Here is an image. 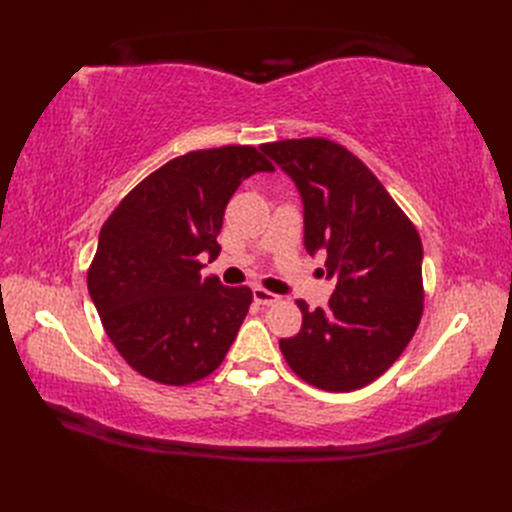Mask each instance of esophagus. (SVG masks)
Listing matches in <instances>:
<instances>
[{"mask_svg":"<svg viewBox=\"0 0 512 512\" xmlns=\"http://www.w3.org/2000/svg\"><path fill=\"white\" fill-rule=\"evenodd\" d=\"M254 301H256L258 305H273L275 301H280V297H277L275 292H269L267 288L256 286V288H254Z\"/></svg>","mask_w":512,"mask_h":512,"instance_id":"esophagus-1","label":"esophagus"}]
</instances>
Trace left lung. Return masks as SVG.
Wrapping results in <instances>:
<instances>
[{"instance_id": "left-lung-1", "label": "left lung", "mask_w": 512, "mask_h": 512, "mask_svg": "<svg viewBox=\"0 0 512 512\" xmlns=\"http://www.w3.org/2000/svg\"><path fill=\"white\" fill-rule=\"evenodd\" d=\"M297 183L305 250L327 252L337 282L327 307L297 301L301 331L280 339L307 384L350 393L371 384L406 350L423 316V243L371 170L329 138H288L260 147Z\"/></svg>"}]
</instances>
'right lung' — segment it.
Returning a JSON list of instances; mask_svg holds the SVG:
<instances>
[{"mask_svg": "<svg viewBox=\"0 0 512 512\" xmlns=\"http://www.w3.org/2000/svg\"><path fill=\"white\" fill-rule=\"evenodd\" d=\"M273 164L252 145L198 149L153 170L108 215L87 271L102 327L138 374L185 386L218 369L252 305L247 286L200 277L218 258L230 196Z\"/></svg>", "mask_w": 512, "mask_h": 512, "instance_id": "obj_1", "label": "right lung"}]
</instances>
